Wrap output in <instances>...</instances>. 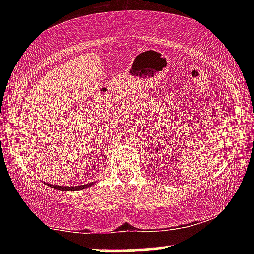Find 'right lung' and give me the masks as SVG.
<instances>
[{"instance_id": "obj_1", "label": "right lung", "mask_w": 254, "mask_h": 254, "mask_svg": "<svg viewBox=\"0 0 254 254\" xmlns=\"http://www.w3.org/2000/svg\"><path fill=\"white\" fill-rule=\"evenodd\" d=\"M93 185V184H87V185H81V186H58V185H50L51 188L57 189V190L62 191H76V190H82V189L88 188V186Z\"/></svg>"}]
</instances>
